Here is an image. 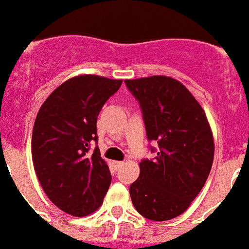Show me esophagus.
Segmentation results:
<instances>
[{
  "instance_id": "esophagus-1",
  "label": "esophagus",
  "mask_w": 249,
  "mask_h": 249,
  "mask_svg": "<svg viewBox=\"0 0 249 249\" xmlns=\"http://www.w3.org/2000/svg\"><path fill=\"white\" fill-rule=\"evenodd\" d=\"M114 166L116 167V170H119L121 166H124V162H120V160H115Z\"/></svg>"
}]
</instances>
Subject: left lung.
<instances>
[{"label":"left lung","mask_w":249,"mask_h":249,"mask_svg":"<svg viewBox=\"0 0 249 249\" xmlns=\"http://www.w3.org/2000/svg\"><path fill=\"white\" fill-rule=\"evenodd\" d=\"M139 101L149 141L160 152L139 163L130 185L137 212L149 220H171L186 212L205 185L214 160V138L205 111L182 83L167 76L125 79Z\"/></svg>","instance_id":"obj_1"}]
</instances>
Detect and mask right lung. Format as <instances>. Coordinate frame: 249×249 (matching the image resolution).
Returning <instances> with one entry per match:
<instances>
[{"mask_svg":"<svg viewBox=\"0 0 249 249\" xmlns=\"http://www.w3.org/2000/svg\"><path fill=\"white\" fill-rule=\"evenodd\" d=\"M121 79L81 74L67 79L44 101L35 119L31 156L45 195L62 212L86 216L102 205L111 175L99 148L96 123Z\"/></svg>","mask_w":249,"mask_h":249,"instance_id":"right-lung-1","label":"right lung"}]
</instances>
